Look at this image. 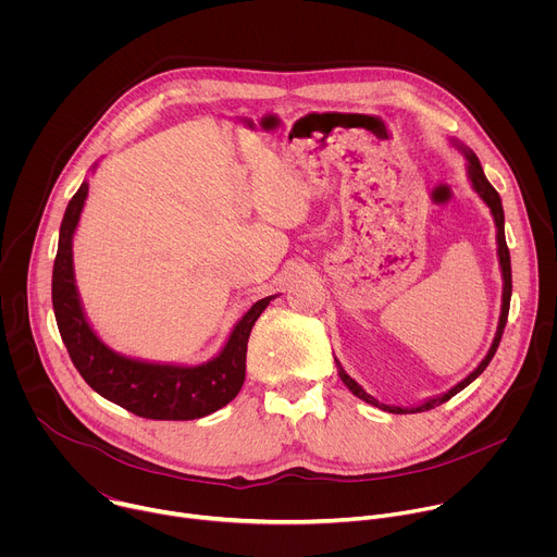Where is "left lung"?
Returning <instances> with one entry per match:
<instances>
[{"instance_id": "8db88e82", "label": "left lung", "mask_w": 557, "mask_h": 557, "mask_svg": "<svg viewBox=\"0 0 557 557\" xmlns=\"http://www.w3.org/2000/svg\"><path fill=\"white\" fill-rule=\"evenodd\" d=\"M451 145L462 153L465 158V170H467V178L471 183V189L479 194V198L490 207L492 211V218H494V224H496V245H498V264H500V275H503V306H500V317H498V329H496V335H494V342L485 355V359L475 366L473 372H469L460 383H456L451 389H447L445 394H438L434 396V399H428L423 401L421 406L417 408H399V406H385L381 401H376L372 394H368L346 370L344 366L337 361L335 357V363H337V372H339V379L344 381V385L357 396V399L379 408V410H385V412H392V414H414V412H425V410H432L445 401H449L454 394H458L460 389H465L475 376H481L483 370L490 366V361L494 359L496 350H498V344H500V337H503V331H505V324H507V312H509V299H511V258H509V249H507V240H505V211H503V200L498 196V191L490 185V181L485 178V172L481 168V161L479 156H475L465 143L451 138Z\"/></svg>"}]
</instances>
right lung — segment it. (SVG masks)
<instances>
[{
    "label": "right lung",
    "instance_id": "right-lung-1",
    "mask_svg": "<svg viewBox=\"0 0 557 557\" xmlns=\"http://www.w3.org/2000/svg\"><path fill=\"white\" fill-rule=\"evenodd\" d=\"M97 165H92V174ZM88 191L90 183L86 178L67 202L52 269V308L74 368L103 399L143 419L191 421L224 408L245 383L251 329L277 295L256 301L233 324L224 346L202 363L147 361L116 352L92 329L74 280L72 243Z\"/></svg>",
    "mask_w": 557,
    "mask_h": 557
}]
</instances>
